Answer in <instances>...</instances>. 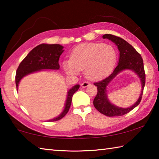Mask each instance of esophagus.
Instances as JSON below:
<instances>
[{"label":"esophagus","mask_w":159,"mask_h":159,"mask_svg":"<svg viewBox=\"0 0 159 159\" xmlns=\"http://www.w3.org/2000/svg\"><path fill=\"white\" fill-rule=\"evenodd\" d=\"M89 85H90V83L89 82L85 81V82H83L81 83V87L82 88H86V87H88V86H89Z\"/></svg>","instance_id":"esophagus-1"}]
</instances>
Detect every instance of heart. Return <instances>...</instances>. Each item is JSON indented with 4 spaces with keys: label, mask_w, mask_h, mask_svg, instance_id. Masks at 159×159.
<instances>
[{
    "label": "heart",
    "mask_w": 159,
    "mask_h": 159,
    "mask_svg": "<svg viewBox=\"0 0 159 159\" xmlns=\"http://www.w3.org/2000/svg\"><path fill=\"white\" fill-rule=\"evenodd\" d=\"M116 61V52L109 45L88 43L78 45L72 50L71 59L64 60L62 67L70 75H77L84 70L90 80L103 79L111 73Z\"/></svg>",
    "instance_id": "obj_1"
}]
</instances>
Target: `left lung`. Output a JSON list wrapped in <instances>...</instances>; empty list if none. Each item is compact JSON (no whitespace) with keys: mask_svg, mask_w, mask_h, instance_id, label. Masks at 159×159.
Segmentation results:
<instances>
[{"mask_svg":"<svg viewBox=\"0 0 159 159\" xmlns=\"http://www.w3.org/2000/svg\"><path fill=\"white\" fill-rule=\"evenodd\" d=\"M102 38L110 40L118 47L119 51V60L117 66L108 77L101 81L94 83L98 88V93L94 99L93 104L95 109L102 114L110 117L120 116L128 114L140 103L145 85L143 60L138 51L121 38L111 34H104ZM124 70H131L134 71L141 79L142 85V91L138 101L128 108H121L114 106L109 102L106 93L107 85L118 73Z\"/></svg>","mask_w":159,"mask_h":159,"instance_id":"8db88e82","label":"left lung"}]
</instances>
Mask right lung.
Masks as SVG:
<instances>
[{"mask_svg": "<svg viewBox=\"0 0 159 159\" xmlns=\"http://www.w3.org/2000/svg\"><path fill=\"white\" fill-rule=\"evenodd\" d=\"M63 48L62 45L60 44L43 43L31 50L26 57L21 61L17 69L15 76L17 90L21 79L26 75L44 69L58 70L60 69L59 59L61 53L64 52ZM79 85H76L68 91L63 111L58 116L50 119L48 121H56L60 120L67 114L71 106L72 97L79 90Z\"/></svg>", "mask_w": 159, "mask_h": 159, "instance_id": "obj_1", "label": "right lung"}]
</instances>
